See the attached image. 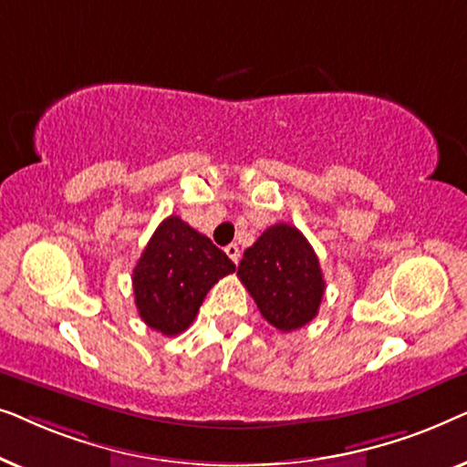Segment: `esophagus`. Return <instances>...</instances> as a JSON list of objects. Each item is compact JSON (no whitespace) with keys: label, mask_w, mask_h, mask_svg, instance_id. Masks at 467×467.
<instances>
[{"label":"esophagus","mask_w":467,"mask_h":467,"mask_svg":"<svg viewBox=\"0 0 467 467\" xmlns=\"http://www.w3.org/2000/svg\"><path fill=\"white\" fill-rule=\"evenodd\" d=\"M225 253H227V257L234 261V264H238L240 261V246L238 244H227Z\"/></svg>","instance_id":"obj_1"}]
</instances>
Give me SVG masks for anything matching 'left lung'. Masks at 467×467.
Wrapping results in <instances>:
<instances>
[{"mask_svg": "<svg viewBox=\"0 0 467 467\" xmlns=\"http://www.w3.org/2000/svg\"><path fill=\"white\" fill-rule=\"evenodd\" d=\"M238 276L261 317L280 331H293L317 317L325 293L318 257L297 227L276 223L246 248Z\"/></svg>", "mask_w": 467, "mask_h": 467, "instance_id": "obj_1", "label": "left lung"}]
</instances>
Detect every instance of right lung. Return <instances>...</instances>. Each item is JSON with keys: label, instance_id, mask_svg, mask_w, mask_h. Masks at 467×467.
I'll return each instance as SVG.
<instances>
[{"label": "right lung", "instance_id": "add662e5", "mask_svg": "<svg viewBox=\"0 0 467 467\" xmlns=\"http://www.w3.org/2000/svg\"><path fill=\"white\" fill-rule=\"evenodd\" d=\"M234 270V261L210 238L181 216H168L133 267L136 308L150 329L178 336L193 323L214 283Z\"/></svg>", "mask_w": 467, "mask_h": 467}]
</instances>
